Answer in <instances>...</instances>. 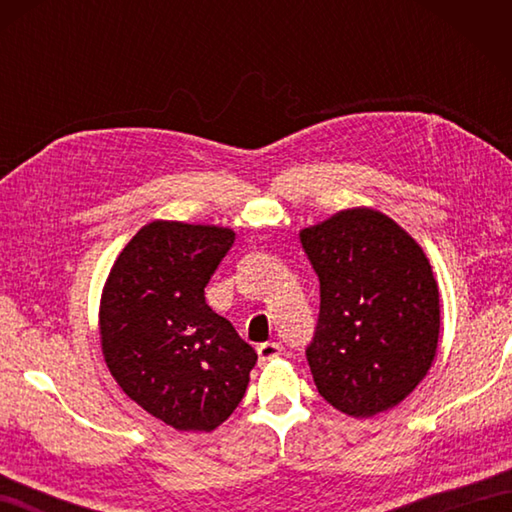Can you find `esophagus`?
Here are the masks:
<instances>
[{
  "instance_id": "34e87169",
  "label": "esophagus",
  "mask_w": 512,
  "mask_h": 512,
  "mask_svg": "<svg viewBox=\"0 0 512 512\" xmlns=\"http://www.w3.org/2000/svg\"><path fill=\"white\" fill-rule=\"evenodd\" d=\"M257 354H259V361L268 363V361H273V358H277L281 354V345L279 343H259Z\"/></svg>"
}]
</instances>
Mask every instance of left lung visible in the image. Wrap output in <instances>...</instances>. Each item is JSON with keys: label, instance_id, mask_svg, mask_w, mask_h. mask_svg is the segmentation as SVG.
Masks as SVG:
<instances>
[{"label": "left lung", "instance_id": "obj_1", "mask_svg": "<svg viewBox=\"0 0 512 512\" xmlns=\"http://www.w3.org/2000/svg\"><path fill=\"white\" fill-rule=\"evenodd\" d=\"M299 239L321 284L306 350L319 394L352 418L400 405L438 352L440 292L427 253L372 206L334 213Z\"/></svg>", "mask_w": 512, "mask_h": 512}]
</instances>
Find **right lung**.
Instances as JSON below:
<instances>
[{"instance_id":"obj_1","label":"right lung","mask_w":512,"mask_h":512,"mask_svg":"<svg viewBox=\"0 0 512 512\" xmlns=\"http://www.w3.org/2000/svg\"><path fill=\"white\" fill-rule=\"evenodd\" d=\"M235 231L154 220L107 275L101 350L125 394L178 431H213L242 402L257 352L204 299Z\"/></svg>"}]
</instances>
